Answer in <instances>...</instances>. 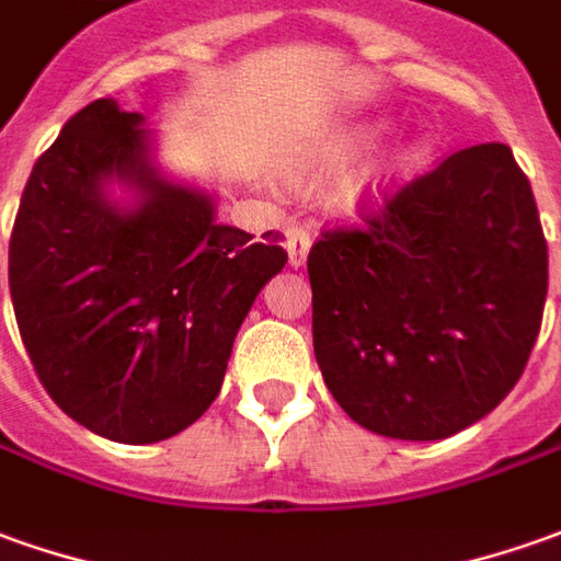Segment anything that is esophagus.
<instances>
[{"instance_id":"34e87169","label":"esophagus","mask_w":561,"mask_h":561,"mask_svg":"<svg viewBox=\"0 0 561 561\" xmlns=\"http://www.w3.org/2000/svg\"><path fill=\"white\" fill-rule=\"evenodd\" d=\"M310 245H312L310 230H304V227H291V230L285 232V249H288V264H291V266H304V261H307V254H310Z\"/></svg>"}]
</instances>
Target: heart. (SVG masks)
<instances>
[{
    "label": "heart",
    "mask_w": 561,
    "mask_h": 561,
    "mask_svg": "<svg viewBox=\"0 0 561 561\" xmlns=\"http://www.w3.org/2000/svg\"><path fill=\"white\" fill-rule=\"evenodd\" d=\"M377 128H365V131H359V135H353L350 140H344V144H334V147H329V150H322L319 156H312V159H307L300 169L295 171V184L297 186H319V184H329L334 174H341V171L359 156L371 140H375ZM417 159V152L409 150L402 159H399V165L405 169V165H411ZM377 186H380V181H371V184H365L362 190L365 193H375ZM359 190V193H362Z\"/></svg>",
    "instance_id": "obj_1"
}]
</instances>
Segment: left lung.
Here are the masks:
<instances>
[{"instance_id": "1", "label": "left lung", "mask_w": 561, "mask_h": 561, "mask_svg": "<svg viewBox=\"0 0 561 561\" xmlns=\"http://www.w3.org/2000/svg\"><path fill=\"white\" fill-rule=\"evenodd\" d=\"M310 249L312 350L337 405L377 436L448 439L525 371L547 239L506 144L451 152Z\"/></svg>"}]
</instances>
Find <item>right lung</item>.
Instances as JSON below:
<instances>
[{
	"label": "right lung",
	"instance_id": "1",
	"mask_svg": "<svg viewBox=\"0 0 561 561\" xmlns=\"http://www.w3.org/2000/svg\"><path fill=\"white\" fill-rule=\"evenodd\" d=\"M140 113L101 98L42 152L9 242L18 329L42 387L104 439L150 445L217 399L236 331L288 254L215 220L152 165ZM133 190L119 206L108 184Z\"/></svg>",
	"mask_w": 561,
	"mask_h": 561
}]
</instances>
